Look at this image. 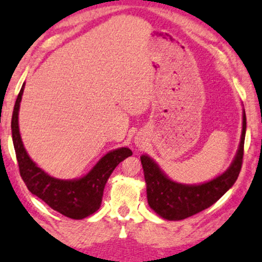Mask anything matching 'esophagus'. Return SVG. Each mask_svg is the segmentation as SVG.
I'll return each mask as SVG.
<instances>
[{
	"instance_id": "34e87169",
	"label": "esophagus",
	"mask_w": 262,
	"mask_h": 262,
	"mask_svg": "<svg viewBox=\"0 0 262 262\" xmlns=\"http://www.w3.org/2000/svg\"><path fill=\"white\" fill-rule=\"evenodd\" d=\"M137 144H140V141H137Z\"/></svg>"
}]
</instances>
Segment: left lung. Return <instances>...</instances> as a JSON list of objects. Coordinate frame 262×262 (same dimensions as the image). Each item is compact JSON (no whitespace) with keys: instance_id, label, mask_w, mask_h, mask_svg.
<instances>
[{"instance_id":"8db88e82","label":"left lung","mask_w":262,"mask_h":262,"mask_svg":"<svg viewBox=\"0 0 262 262\" xmlns=\"http://www.w3.org/2000/svg\"><path fill=\"white\" fill-rule=\"evenodd\" d=\"M246 134V115L243 109V130L235 159L226 171L200 184H182L169 178L148 155H141L147 201L159 216L180 221L201 212L216 203L235 184L239 175Z\"/></svg>"}]
</instances>
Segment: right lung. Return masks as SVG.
Instances as JSON below:
<instances>
[{"instance_id": "add662e5", "label": "right lung", "mask_w": 262, "mask_h": 262, "mask_svg": "<svg viewBox=\"0 0 262 262\" xmlns=\"http://www.w3.org/2000/svg\"><path fill=\"white\" fill-rule=\"evenodd\" d=\"M25 84H23L13 107L11 132L13 147L23 181L32 194L40 198L50 208L67 217L81 220L90 216L100 208L103 189L108 178L123 160L131 157L132 150L119 147L110 150L85 176L75 180H59L48 175L30 158L23 144L18 115Z\"/></svg>"}]
</instances>
